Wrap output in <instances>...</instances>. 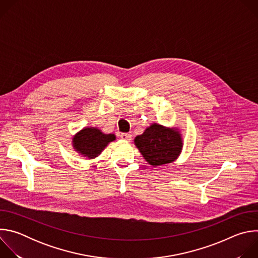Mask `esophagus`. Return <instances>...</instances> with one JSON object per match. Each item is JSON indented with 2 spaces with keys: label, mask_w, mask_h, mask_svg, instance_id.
Returning a JSON list of instances; mask_svg holds the SVG:
<instances>
[{
  "label": "esophagus",
  "mask_w": 258,
  "mask_h": 258,
  "mask_svg": "<svg viewBox=\"0 0 258 258\" xmlns=\"http://www.w3.org/2000/svg\"><path fill=\"white\" fill-rule=\"evenodd\" d=\"M120 138L124 141H131L132 140V135L131 134H126V133H123V134H120Z\"/></svg>",
  "instance_id": "obj_1"
}]
</instances>
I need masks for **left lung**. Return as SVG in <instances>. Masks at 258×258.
Segmentation results:
<instances>
[{"mask_svg": "<svg viewBox=\"0 0 258 258\" xmlns=\"http://www.w3.org/2000/svg\"><path fill=\"white\" fill-rule=\"evenodd\" d=\"M135 145L150 165L160 166L179 156L183 143L178 128L152 123L135 138Z\"/></svg>", "mask_w": 258, "mask_h": 258, "instance_id": "obj_1", "label": "left lung"}]
</instances>
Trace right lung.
<instances>
[{"instance_id":"1","label":"right lung","mask_w":258,"mask_h":258,"mask_svg":"<svg viewBox=\"0 0 258 258\" xmlns=\"http://www.w3.org/2000/svg\"><path fill=\"white\" fill-rule=\"evenodd\" d=\"M116 140L114 134H104L98 127H84L72 138V146L82 156L98 157L109 143Z\"/></svg>"}]
</instances>
